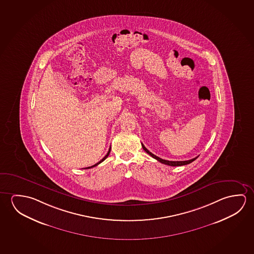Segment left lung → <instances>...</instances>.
Returning a JSON list of instances; mask_svg holds the SVG:
<instances>
[{
    "label": "left lung",
    "mask_w": 254,
    "mask_h": 254,
    "mask_svg": "<svg viewBox=\"0 0 254 254\" xmlns=\"http://www.w3.org/2000/svg\"><path fill=\"white\" fill-rule=\"evenodd\" d=\"M142 145V147H143V149L145 150L146 153L149 154L150 156H152V157L154 158V159H156L158 161H160L161 163H163V164H166V165L169 166H174V167H176V166H184L187 165V164H190V163H191L192 161H195L196 159H197L198 156L197 157L193 158V159H191V160H189V161H167V160H163V159H161V158L158 157L156 155H154L153 153H151L150 151L146 149L145 148V145H143V144H141Z\"/></svg>",
    "instance_id": "1"
}]
</instances>
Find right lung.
Wrapping results in <instances>:
<instances>
[{
	"mask_svg": "<svg viewBox=\"0 0 254 254\" xmlns=\"http://www.w3.org/2000/svg\"><path fill=\"white\" fill-rule=\"evenodd\" d=\"M110 150H111V147H110V148H109V152H108V153H107V154H106V155H105V157L103 158V159H102V160H101V161H99V162H98V163H96V164H94V165H93V166H91V167H87V168H85V169H91V168H93V167H95V166L99 165V164H100V163H101V162H102V161H105V160H106V159H107V157H108V156H109V153H110Z\"/></svg>",
	"mask_w": 254,
	"mask_h": 254,
	"instance_id": "1",
	"label": "right lung"
}]
</instances>
